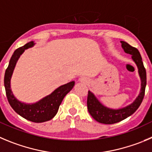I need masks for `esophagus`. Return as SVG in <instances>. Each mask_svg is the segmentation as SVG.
<instances>
[{
  "label": "esophagus",
  "mask_w": 152,
  "mask_h": 152,
  "mask_svg": "<svg viewBox=\"0 0 152 152\" xmlns=\"http://www.w3.org/2000/svg\"><path fill=\"white\" fill-rule=\"evenodd\" d=\"M79 82H81V83H88V79L86 77H85V76H82L81 78H79Z\"/></svg>",
  "instance_id": "1"
}]
</instances>
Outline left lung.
<instances>
[{
  "instance_id": "obj_1",
  "label": "left lung",
  "mask_w": 152,
  "mask_h": 152,
  "mask_svg": "<svg viewBox=\"0 0 152 152\" xmlns=\"http://www.w3.org/2000/svg\"><path fill=\"white\" fill-rule=\"evenodd\" d=\"M121 43L124 52L131 55L132 60L137 65L141 81V87L138 96L136 97L133 103L122 108L118 109H113L106 106L98 100L93 92L88 91L87 100L88 110L94 120L102 124H115L127 118L137 111L144 97L145 90L146 86V71L143 65L141 55L136 48L132 47L124 41H121Z\"/></svg>"
}]
</instances>
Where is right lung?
Instances as JSON below:
<instances>
[{
  "label": "right lung",
  "instance_id": "right-lung-1",
  "mask_svg": "<svg viewBox=\"0 0 152 152\" xmlns=\"http://www.w3.org/2000/svg\"><path fill=\"white\" fill-rule=\"evenodd\" d=\"M35 44L34 41H31L14 52L4 75V87L9 103L17 114L30 121L41 123L49 121L55 117L64 97L72 90L75 82L72 81L59 86L50 94L42 97L36 103H26L18 100L11 89V78L21 55L24 53L25 49L33 47Z\"/></svg>",
  "mask_w": 152,
  "mask_h": 152
}]
</instances>
